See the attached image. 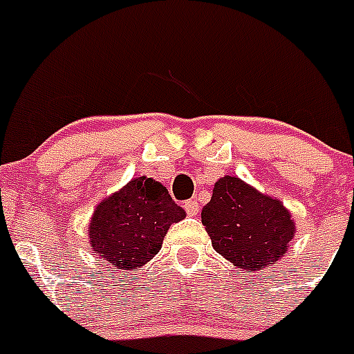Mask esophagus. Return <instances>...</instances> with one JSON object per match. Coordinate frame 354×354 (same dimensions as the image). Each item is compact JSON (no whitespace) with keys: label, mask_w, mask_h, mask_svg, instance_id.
Segmentation results:
<instances>
[{"label":"esophagus","mask_w":354,"mask_h":354,"mask_svg":"<svg viewBox=\"0 0 354 354\" xmlns=\"http://www.w3.org/2000/svg\"><path fill=\"white\" fill-rule=\"evenodd\" d=\"M184 209H186V213H188L189 216H195V214H198L201 206H198V202L195 201V198H192V201L184 202Z\"/></svg>","instance_id":"esophagus-1"}]
</instances>
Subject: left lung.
Segmentation results:
<instances>
[{
  "label": "left lung",
  "instance_id": "left-lung-1",
  "mask_svg": "<svg viewBox=\"0 0 354 354\" xmlns=\"http://www.w3.org/2000/svg\"><path fill=\"white\" fill-rule=\"evenodd\" d=\"M202 223L213 249L247 272L277 263L295 236V222L283 202L236 175H223L214 183Z\"/></svg>",
  "mask_w": 354,
  "mask_h": 354
}]
</instances>
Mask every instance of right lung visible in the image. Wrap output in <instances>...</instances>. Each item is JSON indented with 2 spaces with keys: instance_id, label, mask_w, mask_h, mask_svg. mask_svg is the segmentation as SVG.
Returning a JSON list of instances; mask_svg holds the SVG:
<instances>
[{
  "instance_id": "add662e5",
  "label": "right lung",
  "mask_w": 354,
  "mask_h": 354,
  "mask_svg": "<svg viewBox=\"0 0 354 354\" xmlns=\"http://www.w3.org/2000/svg\"><path fill=\"white\" fill-rule=\"evenodd\" d=\"M186 211L147 175L129 180L95 207L87 238L96 256L122 270H138L161 250L171 223Z\"/></svg>"
}]
</instances>
